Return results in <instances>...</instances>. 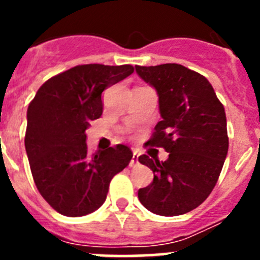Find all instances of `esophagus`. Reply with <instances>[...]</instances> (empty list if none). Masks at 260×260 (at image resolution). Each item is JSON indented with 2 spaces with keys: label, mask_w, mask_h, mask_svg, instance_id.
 <instances>
[{
  "label": "esophagus",
  "mask_w": 260,
  "mask_h": 260,
  "mask_svg": "<svg viewBox=\"0 0 260 260\" xmlns=\"http://www.w3.org/2000/svg\"><path fill=\"white\" fill-rule=\"evenodd\" d=\"M139 164V155H138L137 152L133 153V158L132 161H130V167H137V165Z\"/></svg>",
  "instance_id": "34e87169"
}]
</instances>
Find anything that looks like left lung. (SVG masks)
<instances>
[{"mask_svg":"<svg viewBox=\"0 0 260 260\" xmlns=\"http://www.w3.org/2000/svg\"><path fill=\"white\" fill-rule=\"evenodd\" d=\"M135 70L156 89L162 118L148 143L169 153L165 161L139 156L153 172V181L139 189L138 198L156 215H183L208 198L221 173L229 147L224 107L210 82L185 66Z\"/></svg>","mask_w":260,"mask_h":260,"instance_id":"obj_1","label":"left lung"}]
</instances>
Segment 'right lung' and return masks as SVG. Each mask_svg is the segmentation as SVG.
Returning <instances> with one entry per match:
<instances>
[{
	"label": "right lung",
	"instance_id": "add662e5",
	"mask_svg": "<svg viewBox=\"0 0 260 260\" xmlns=\"http://www.w3.org/2000/svg\"><path fill=\"white\" fill-rule=\"evenodd\" d=\"M133 73L132 65H78L48 79L29 103L24 146L32 177L61 215L78 217L102 207L112 178L132 160L123 144L91 156L86 130L103 114V91Z\"/></svg>",
	"mask_w": 260,
	"mask_h": 260
}]
</instances>
